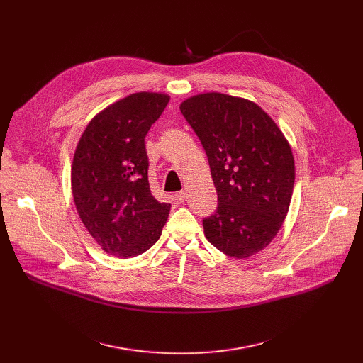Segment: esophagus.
<instances>
[{
  "mask_svg": "<svg viewBox=\"0 0 363 363\" xmlns=\"http://www.w3.org/2000/svg\"><path fill=\"white\" fill-rule=\"evenodd\" d=\"M175 198L179 201V202H184L186 199V192L185 191H179L175 194Z\"/></svg>",
  "mask_w": 363,
  "mask_h": 363,
  "instance_id": "34e87169",
  "label": "esophagus"
}]
</instances>
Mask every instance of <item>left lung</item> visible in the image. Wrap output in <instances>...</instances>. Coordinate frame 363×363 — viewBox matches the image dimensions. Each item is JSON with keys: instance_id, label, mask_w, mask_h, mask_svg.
Wrapping results in <instances>:
<instances>
[{"instance_id": "1", "label": "left lung", "mask_w": 363, "mask_h": 363, "mask_svg": "<svg viewBox=\"0 0 363 363\" xmlns=\"http://www.w3.org/2000/svg\"><path fill=\"white\" fill-rule=\"evenodd\" d=\"M184 118L199 138L218 195L202 220L216 248L247 258L267 247L287 216L294 186L291 147L254 101L217 91L184 100Z\"/></svg>"}]
</instances>
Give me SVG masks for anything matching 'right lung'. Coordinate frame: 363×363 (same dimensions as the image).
Wrapping results in <instances>:
<instances>
[{"label":"right lung","mask_w":363,"mask_h":363,"mask_svg":"<svg viewBox=\"0 0 363 363\" xmlns=\"http://www.w3.org/2000/svg\"><path fill=\"white\" fill-rule=\"evenodd\" d=\"M169 101L164 93L139 91L97 113L73 158L72 191L89 234L108 254L130 258L162 234L171 203L150 192L145 136Z\"/></svg>","instance_id":"add662e5"}]
</instances>
